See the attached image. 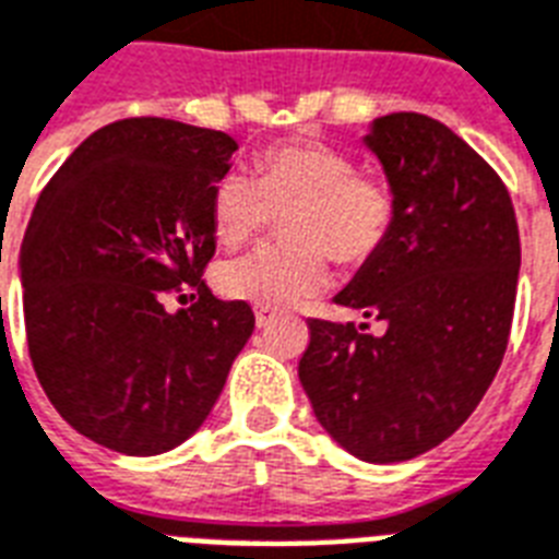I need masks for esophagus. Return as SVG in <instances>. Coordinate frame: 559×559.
I'll return each instance as SVG.
<instances>
[{
  "instance_id": "obj_1",
  "label": "esophagus",
  "mask_w": 559,
  "mask_h": 559,
  "mask_svg": "<svg viewBox=\"0 0 559 559\" xmlns=\"http://www.w3.org/2000/svg\"><path fill=\"white\" fill-rule=\"evenodd\" d=\"M253 317H257V329H265V325H271L274 323V311H271V308H257V311H253Z\"/></svg>"
}]
</instances>
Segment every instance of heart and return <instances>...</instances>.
Returning <instances> with one entry per match:
<instances>
[{"instance_id": "b5f03b06", "label": "heart", "mask_w": 559, "mask_h": 559, "mask_svg": "<svg viewBox=\"0 0 559 559\" xmlns=\"http://www.w3.org/2000/svg\"><path fill=\"white\" fill-rule=\"evenodd\" d=\"M292 248H257L218 265V292L259 308H292L323 292L329 253L360 265L378 253L392 227V195L360 176L349 155L297 141L262 155V176L230 169L213 190V227L225 245H242L292 216Z\"/></svg>"}]
</instances>
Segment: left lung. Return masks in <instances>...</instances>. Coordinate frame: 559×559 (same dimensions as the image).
Wrapping results in <instances>:
<instances>
[{
    "label": "left lung",
    "instance_id": "8db88e82",
    "mask_svg": "<svg viewBox=\"0 0 559 559\" xmlns=\"http://www.w3.org/2000/svg\"><path fill=\"white\" fill-rule=\"evenodd\" d=\"M364 144L381 160L392 227L334 302L383 320H308L300 383L317 421L360 462H406L467 421L511 334L520 230L488 160L439 120L392 111Z\"/></svg>",
    "mask_w": 559,
    "mask_h": 559
}]
</instances>
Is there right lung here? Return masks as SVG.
Listing matches in <instances>:
<instances>
[{"instance_id": "add662e5", "label": "right lung", "mask_w": 559, "mask_h": 559, "mask_svg": "<svg viewBox=\"0 0 559 559\" xmlns=\"http://www.w3.org/2000/svg\"><path fill=\"white\" fill-rule=\"evenodd\" d=\"M234 138L164 118L88 135L39 195L20 248L34 372L53 409L127 456L187 441L253 332L248 302L202 283L216 251L213 190ZM193 290L190 309L163 297Z\"/></svg>"}]
</instances>
